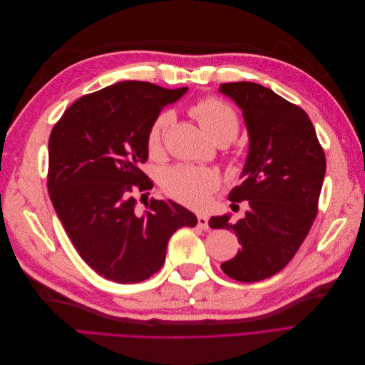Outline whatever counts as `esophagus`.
Instances as JSON below:
<instances>
[{
  "instance_id": "1",
  "label": "esophagus",
  "mask_w": 365,
  "mask_h": 365,
  "mask_svg": "<svg viewBox=\"0 0 365 365\" xmlns=\"http://www.w3.org/2000/svg\"><path fill=\"white\" fill-rule=\"evenodd\" d=\"M197 227L202 230H207L208 228V216L197 215Z\"/></svg>"
}]
</instances>
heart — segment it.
Listing matches in <instances>:
<instances>
[{
    "label": "heart",
    "mask_w": 365,
    "mask_h": 365,
    "mask_svg": "<svg viewBox=\"0 0 365 365\" xmlns=\"http://www.w3.org/2000/svg\"><path fill=\"white\" fill-rule=\"evenodd\" d=\"M192 114L200 120L202 128L216 143L228 145L239 134V117L235 108L222 98L215 96L202 98L192 106ZM173 118V111L165 109L152 120L146 135V146L150 155H158L163 150ZM161 185L164 192L178 202L192 208H204L219 189L220 175L213 169L180 164L163 172Z\"/></svg>",
    "instance_id": "b5f03b06"
}]
</instances>
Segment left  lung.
<instances>
[{
    "label": "left lung",
    "instance_id": "left-lung-1",
    "mask_svg": "<svg viewBox=\"0 0 365 365\" xmlns=\"http://www.w3.org/2000/svg\"><path fill=\"white\" fill-rule=\"evenodd\" d=\"M240 106L250 134L244 182L231 202L247 201L244 219L213 216L212 228L233 230L240 251L220 268L237 282L254 283L282 271L303 244L318 213L326 173L324 149L303 109L254 82L220 83Z\"/></svg>",
    "mask_w": 365,
    "mask_h": 365
}]
</instances>
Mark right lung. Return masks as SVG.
Listing matches in <instances>:
<instances>
[{
  "mask_svg": "<svg viewBox=\"0 0 365 365\" xmlns=\"http://www.w3.org/2000/svg\"><path fill=\"white\" fill-rule=\"evenodd\" d=\"M185 91L138 81L114 83L77 98L51 129L50 200L79 256L108 280L149 279L163 267L175 231L197 222L180 204L153 197L138 215L134 197L153 187L140 169L149 157L152 120Z\"/></svg>",
  "mask_w": 365,
  "mask_h": 365,
  "instance_id": "obj_1",
  "label": "right lung"
}]
</instances>
